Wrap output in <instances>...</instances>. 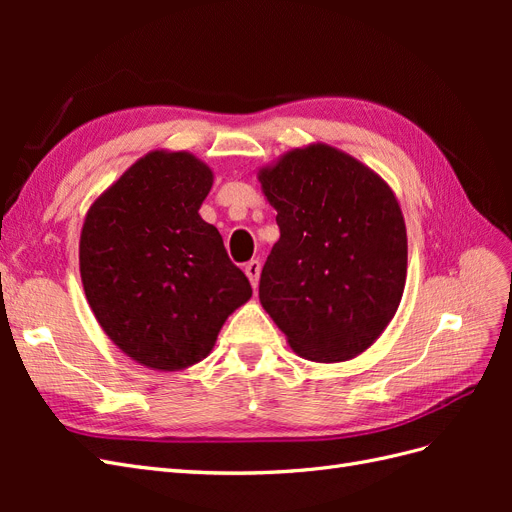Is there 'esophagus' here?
<instances>
[{
	"label": "esophagus",
	"instance_id": "34e87169",
	"mask_svg": "<svg viewBox=\"0 0 512 512\" xmlns=\"http://www.w3.org/2000/svg\"><path fill=\"white\" fill-rule=\"evenodd\" d=\"M245 275H247V280H250V284H252V288L256 290L258 288V277H260V262L258 260H250V262H245Z\"/></svg>",
	"mask_w": 512,
	"mask_h": 512
}]
</instances>
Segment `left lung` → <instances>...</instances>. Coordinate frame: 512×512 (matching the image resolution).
<instances>
[{
    "label": "left lung",
    "mask_w": 512,
    "mask_h": 512,
    "mask_svg": "<svg viewBox=\"0 0 512 512\" xmlns=\"http://www.w3.org/2000/svg\"><path fill=\"white\" fill-rule=\"evenodd\" d=\"M280 239L258 297L288 346L314 363L365 352L393 320L408 273L404 213L391 185L327 143L258 170Z\"/></svg>",
    "instance_id": "obj_1"
}]
</instances>
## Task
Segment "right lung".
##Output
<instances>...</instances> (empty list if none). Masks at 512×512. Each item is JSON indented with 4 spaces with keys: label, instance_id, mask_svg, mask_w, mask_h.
I'll return each mask as SVG.
<instances>
[{
    "label": "right lung",
    "instance_id": "1",
    "mask_svg": "<svg viewBox=\"0 0 512 512\" xmlns=\"http://www.w3.org/2000/svg\"><path fill=\"white\" fill-rule=\"evenodd\" d=\"M213 170L188 151L156 149L91 203L79 243L87 303L132 361L181 371L215 346L252 286L222 235L200 218Z\"/></svg>",
    "mask_w": 512,
    "mask_h": 512
}]
</instances>
